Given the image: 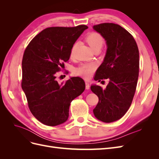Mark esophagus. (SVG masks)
Masks as SVG:
<instances>
[{
	"instance_id": "esophagus-1",
	"label": "esophagus",
	"mask_w": 159,
	"mask_h": 159,
	"mask_svg": "<svg viewBox=\"0 0 159 159\" xmlns=\"http://www.w3.org/2000/svg\"><path fill=\"white\" fill-rule=\"evenodd\" d=\"M89 88H90L89 84L88 82H87V81H86V82H85V89H89Z\"/></svg>"
}]
</instances>
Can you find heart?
<instances>
[{"label":"heart","mask_w":159,"mask_h":159,"mask_svg":"<svg viewBox=\"0 0 159 159\" xmlns=\"http://www.w3.org/2000/svg\"><path fill=\"white\" fill-rule=\"evenodd\" d=\"M85 40L93 50L96 49H101L103 45L104 40L102 35L98 32H92L88 34L85 38ZM75 48V44L73 46L71 50V56L74 55V52ZM97 66L94 63L81 64L79 67L75 70V74L84 78H89L92 75L93 72L95 70Z\"/></svg>","instance_id":"obj_1"}]
</instances>
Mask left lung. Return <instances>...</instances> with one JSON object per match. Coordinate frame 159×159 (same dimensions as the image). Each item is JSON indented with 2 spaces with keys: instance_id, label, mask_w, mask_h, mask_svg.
I'll use <instances>...</instances> for the list:
<instances>
[{
  "instance_id": "1",
  "label": "left lung",
  "mask_w": 159,
  "mask_h": 159,
  "mask_svg": "<svg viewBox=\"0 0 159 159\" xmlns=\"http://www.w3.org/2000/svg\"><path fill=\"white\" fill-rule=\"evenodd\" d=\"M106 41L107 49L94 80L108 79L106 88L91 85L99 102L93 110L95 117L105 123L121 119L131 106L137 88L139 71V52L133 36L114 23L93 26Z\"/></svg>"
}]
</instances>
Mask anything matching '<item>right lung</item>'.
<instances>
[{
    "label": "right lung",
    "instance_id": "add662e5",
    "mask_svg": "<svg viewBox=\"0 0 159 159\" xmlns=\"http://www.w3.org/2000/svg\"><path fill=\"white\" fill-rule=\"evenodd\" d=\"M85 25L50 27L36 35L27 46L22 61V88L31 113L48 126L66 122L72 100L84 92L83 79L74 77L58 84L56 75L68 61L74 43Z\"/></svg>",
    "mask_w": 159,
    "mask_h": 159
}]
</instances>
